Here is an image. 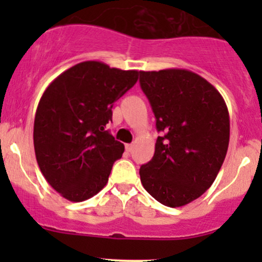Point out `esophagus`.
<instances>
[{"mask_svg":"<svg viewBox=\"0 0 262 262\" xmlns=\"http://www.w3.org/2000/svg\"><path fill=\"white\" fill-rule=\"evenodd\" d=\"M125 150H127L128 152H130L132 150H133V144H125Z\"/></svg>","mask_w":262,"mask_h":262,"instance_id":"obj_1","label":"esophagus"}]
</instances>
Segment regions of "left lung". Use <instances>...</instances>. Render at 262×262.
Segmentation results:
<instances>
[{
    "instance_id": "1",
    "label": "left lung",
    "mask_w": 262,
    "mask_h": 262,
    "mask_svg": "<svg viewBox=\"0 0 262 262\" xmlns=\"http://www.w3.org/2000/svg\"><path fill=\"white\" fill-rule=\"evenodd\" d=\"M162 132L155 152L141 165L140 181L156 201L182 207L214 182L229 145L230 121L224 98L200 75L185 69L139 71Z\"/></svg>"
}]
</instances>
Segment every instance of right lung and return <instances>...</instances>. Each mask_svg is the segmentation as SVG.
<instances>
[{"label":"right lung","instance_id":"obj_1","mask_svg":"<svg viewBox=\"0 0 262 262\" xmlns=\"http://www.w3.org/2000/svg\"><path fill=\"white\" fill-rule=\"evenodd\" d=\"M137 70L83 61L47 87L34 118V151L41 173L56 192L82 202L107 185L124 145L106 130L112 107L138 81Z\"/></svg>","mask_w":262,"mask_h":262}]
</instances>
